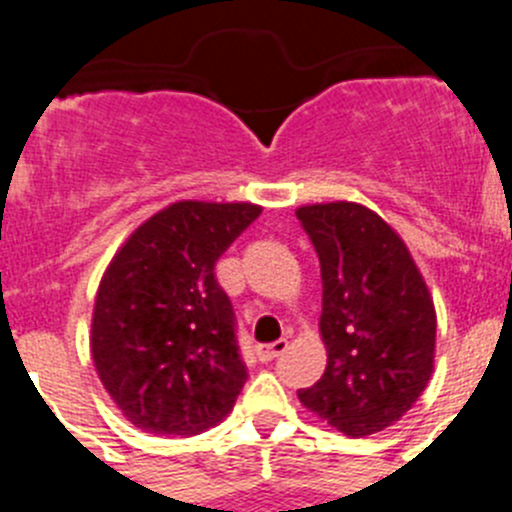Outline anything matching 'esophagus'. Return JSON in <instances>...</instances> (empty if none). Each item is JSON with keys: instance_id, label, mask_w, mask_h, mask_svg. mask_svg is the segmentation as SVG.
<instances>
[{"instance_id": "esophagus-1", "label": "esophagus", "mask_w": 512, "mask_h": 512, "mask_svg": "<svg viewBox=\"0 0 512 512\" xmlns=\"http://www.w3.org/2000/svg\"><path fill=\"white\" fill-rule=\"evenodd\" d=\"M285 350H287V340H277V342H270V345H257V357H260L262 362H267V360H275V357L282 355Z\"/></svg>"}]
</instances>
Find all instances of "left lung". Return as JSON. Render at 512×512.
Here are the masks:
<instances>
[{"label": "left lung", "mask_w": 512, "mask_h": 512, "mask_svg": "<svg viewBox=\"0 0 512 512\" xmlns=\"http://www.w3.org/2000/svg\"><path fill=\"white\" fill-rule=\"evenodd\" d=\"M322 275L320 335L327 365L300 403L347 438L398 423L435 370V315L403 237L370 207L317 202L295 210Z\"/></svg>", "instance_id": "left-lung-1"}]
</instances>
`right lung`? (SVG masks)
<instances>
[{"mask_svg":"<svg viewBox=\"0 0 512 512\" xmlns=\"http://www.w3.org/2000/svg\"><path fill=\"white\" fill-rule=\"evenodd\" d=\"M260 212L252 202H172L109 260L89 350L104 390L135 428L190 438L235 408L247 372L215 262Z\"/></svg>","mask_w":512,"mask_h":512,"instance_id":"right-lung-1","label":"right lung"}]
</instances>
